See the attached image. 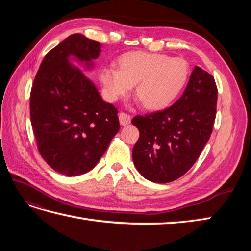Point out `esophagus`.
Instances as JSON below:
<instances>
[{
  "mask_svg": "<svg viewBox=\"0 0 251 251\" xmlns=\"http://www.w3.org/2000/svg\"><path fill=\"white\" fill-rule=\"evenodd\" d=\"M119 119H120L121 125H123V126L128 125L129 123H130V121H131L130 115L127 114V113H123V112H122V113L119 114Z\"/></svg>",
  "mask_w": 251,
  "mask_h": 251,
  "instance_id": "esophagus-1",
  "label": "esophagus"
}]
</instances>
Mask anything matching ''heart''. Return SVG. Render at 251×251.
Wrapping results in <instances>:
<instances>
[{
  "instance_id": "obj_1",
  "label": "heart",
  "mask_w": 251,
  "mask_h": 251,
  "mask_svg": "<svg viewBox=\"0 0 251 251\" xmlns=\"http://www.w3.org/2000/svg\"><path fill=\"white\" fill-rule=\"evenodd\" d=\"M189 78V66L181 58L145 51H130L116 60V69L102 68L99 79L105 98L116 101L130 92L150 111L167 108L179 97Z\"/></svg>"
}]
</instances>
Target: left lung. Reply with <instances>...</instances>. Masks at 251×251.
Instances as JSON below:
<instances>
[{
    "mask_svg": "<svg viewBox=\"0 0 251 251\" xmlns=\"http://www.w3.org/2000/svg\"><path fill=\"white\" fill-rule=\"evenodd\" d=\"M214 76L195 67L180 99L163 111L138 115L140 136L132 149L138 172L155 183H168L193 166L209 140L217 112Z\"/></svg>",
    "mask_w": 251,
    "mask_h": 251,
    "instance_id": "obj_1",
    "label": "left lung"
}]
</instances>
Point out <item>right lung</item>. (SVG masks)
Returning <instances> with one entry per match:
<instances>
[{
    "instance_id": "obj_1",
    "label": "right lung",
    "mask_w": 251,
    "mask_h": 251,
    "mask_svg": "<svg viewBox=\"0 0 251 251\" xmlns=\"http://www.w3.org/2000/svg\"><path fill=\"white\" fill-rule=\"evenodd\" d=\"M101 44L72 34L42 61L30 96V116L39 152L61 175L93 169L120 130L117 110L71 60L90 70Z\"/></svg>"
}]
</instances>
